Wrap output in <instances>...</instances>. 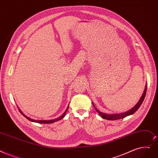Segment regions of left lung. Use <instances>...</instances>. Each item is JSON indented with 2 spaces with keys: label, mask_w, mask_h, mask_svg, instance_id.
<instances>
[{
  "label": "left lung",
  "mask_w": 158,
  "mask_h": 158,
  "mask_svg": "<svg viewBox=\"0 0 158 158\" xmlns=\"http://www.w3.org/2000/svg\"><path fill=\"white\" fill-rule=\"evenodd\" d=\"M147 86H146L145 89V91H144V93L143 94V95L141 96L140 100L139 101V102H138V103L136 104V105H135L132 109H130V110H128V111H127L126 112L121 113V114H104V113H102V112H99L96 108H95V109L96 110V111H97L99 113V114L101 116L102 118L105 119H107V120H117V119H122V118H124L127 117V116H128V115H132V114H134L137 110H138V108L141 105L144 99H145L146 92H147ZM92 105L94 106V105L93 102H92Z\"/></svg>",
  "instance_id": "obj_1"
}]
</instances>
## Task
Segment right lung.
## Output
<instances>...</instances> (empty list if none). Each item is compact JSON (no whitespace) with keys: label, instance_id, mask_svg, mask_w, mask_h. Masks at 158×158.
I'll return each instance as SVG.
<instances>
[{"label":"right lung","instance_id":"add662e5","mask_svg":"<svg viewBox=\"0 0 158 158\" xmlns=\"http://www.w3.org/2000/svg\"><path fill=\"white\" fill-rule=\"evenodd\" d=\"M68 108H67V109H66V110L64 112V113L62 115L60 116L59 118H57V119H53V120H44V121H43V120H39V121H38V120H34V119H30V118H29L28 117H27L26 115H25L21 111H20V109H19V112H20V114H23V115L24 116V117H25L26 119H28L29 121H32V122H35V123H44V124H47V123H54V122L58 121H59V120H60V119H62L64 117L65 114H66V111H67V110H68Z\"/></svg>","mask_w":158,"mask_h":158}]
</instances>
